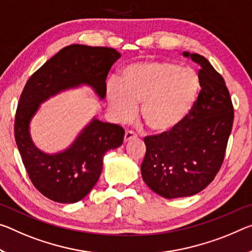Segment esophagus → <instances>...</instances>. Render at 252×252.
I'll list each match as a JSON object with an SVG mask.
<instances>
[{
	"instance_id": "1",
	"label": "esophagus",
	"mask_w": 252,
	"mask_h": 252,
	"mask_svg": "<svg viewBox=\"0 0 252 252\" xmlns=\"http://www.w3.org/2000/svg\"><path fill=\"white\" fill-rule=\"evenodd\" d=\"M135 138H137V133H134L133 131H126L125 134V138H123V141L127 142L130 141L131 139H135Z\"/></svg>"
}]
</instances>
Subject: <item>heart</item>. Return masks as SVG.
Returning <instances> with one entry per match:
<instances>
[{
    "label": "heart",
    "instance_id": "heart-1",
    "mask_svg": "<svg viewBox=\"0 0 252 252\" xmlns=\"http://www.w3.org/2000/svg\"><path fill=\"white\" fill-rule=\"evenodd\" d=\"M199 87L201 79L194 69L149 59L125 67L120 82H107L106 96L119 120H130L135 105H140V118L147 129L165 134L176 130L189 117Z\"/></svg>",
    "mask_w": 252,
    "mask_h": 252
}]
</instances>
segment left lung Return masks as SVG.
I'll return each instance as SVG.
<instances>
[{"instance_id":"1","label":"left lung","mask_w":252,"mask_h":252,"mask_svg":"<svg viewBox=\"0 0 252 252\" xmlns=\"http://www.w3.org/2000/svg\"><path fill=\"white\" fill-rule=\"evenodd\" d=\"M199 67L196 102L176 130L148 135L142 179L165 198L191 196L203 190L221 168L233 125V105L224 79L205 57L185 51Z\"/></svg>"}]
</instances>
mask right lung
<instances>
[{
	"mask_svg": "<svg viewBox=\"0 0 252 252\" xmlns=\"http://www.w3.org/2000/svg\"><path fill=\"white\" fill-rule=\"evenodd\" d=\"M120 57L113 48L67 46L34 71L22 91L14 120L15 142L31 182L51 201L76 203L85 197L98 181L106 151L122 145L125 130L93 119L68 149L48 155L31 140V119L46 99L82 84L104 98L107 74Z\"/></svg>",
	"mask_w": 252,
	"mask_h": 252,
	"instance_id": "obj_1",
	"label": "right lung"
}]
</instances>
